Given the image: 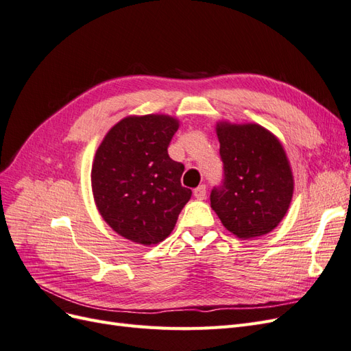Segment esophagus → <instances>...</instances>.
<instances>
[{"label":"esophagus","mask_w":351,"mask_h":351,"mask_svg":"<svg viewBox=\"0 0 351 351\" xmlns=\"http://www.w3.org/2000/svg\"><path fill=\"white\" fill-rule=\"evenodd\" d=\"M193 195H195V197L196 199H199V200H204L205 197H206V186H199V187H196L195 190H193Z\"/></svg>","instance_id":"esophagus-1"}]
</instances>
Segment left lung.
I'll return each instance as SVG.
<instances>
[{
  "mask_svg": "<svg viewBox=\"0 0 351 351\" xmlns=\"http://www.w3.org/2000/svg\"><path fill=\"white\" fill-rule=\"evenodd\" d=\"M222 180L210 206L239 239L268 234L293 196V176L277 137L258 124H218Z\"/></svg>",
  "mask_w": 351,
  "mask_h": 351,
  "instance_id": "8db88e82",
  "label": "left lung"
}]
</instances>
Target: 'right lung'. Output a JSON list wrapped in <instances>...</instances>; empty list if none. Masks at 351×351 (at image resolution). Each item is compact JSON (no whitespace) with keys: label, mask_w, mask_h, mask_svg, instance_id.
Instances as JSON below:
<instances>
[{"label":"right lung","mask_w":351,"mask_h":351,"mask_svg":"<svg viewBox=\"0 0 351 351\" xmlns=\"http://www.w3.org/2000/svg\"><path fill=\"white\" fill-rule=\"evenodd\" d=\"M178 121L168 115L127 117L99 145L92 190L107 224L124 239L156 244L173 231L192 190L180 178L184 165L168 155Z\"/></svg>","instance_id":"right-lung-1"}]
</instances>
